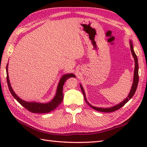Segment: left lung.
<instances>
[{
    "label": "left lung",
    "mask_w": 147,
    "mask_h": 147,
    "mask_svg": "<svg viewBox=\"0 0 147 147\" xmlns=\"http://www.w3.org/2000/svg\"><path fill=\"white\" fill-rule=\"evenodd\" d=\"M130 47H131V52H132V54H133L134 59H135V72H134L133 83V85H132V87H131V91L129 93L128 96H127V97L126 99H124L123 102H121L120 104H119L116 105L114 106V107H110V108H98V107H93V106H92L91 104H89L88 101L86 100V96H85V92H84V90L82 86L80 85L81 89H82V93H83V96H84V98H85V100L86 102V104H88L89 106H90V107H91L92 108H93V109H95V110L97 111H100V112H111L115 111L118 110V109H119L120 108H121L122 107H123V106L125 105L126 103L133 97V96L134 95V94H135V93L136 88H137V86H138V80H139L138 62V59H137V56L135 53V52H134L133 46L131 41H130Z\"/></svg>",
    "instance_id": "left-lung-1"
}]
</instances>
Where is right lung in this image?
Instances as JSON below:
<instances>
[{"instance_id":"1","label":"right lung","mask_w":147,"mask_h":147,"mask_svg":"<svg viewBox=\"0 0 147 147\" xmlns=\"http://www.w3.org/2000/svg\"><path fill=\"white\" fill-rule=\"evenodd\" d=\"M7 65H7V67H6V73H7V82L9 91H10L12 95L14 96V98H16V100L22 106H23V107L26 109L28 111H29L31 112H33V113H48V112H51L52 111L54 110L55 108H57L59 105L62 102V100H63L64 95L63 92H62V90H63V85L64 83L65 82V81L71 77H75V76L72 73L65 74V75L62 76L60 80V82L59 83L57 93H56L55 97L53 98L51 102L47 103V104H42V103L36 102H28L23 100H21L20 98H19V96L16 95V94L14 92L13 90H12L10 82H9V80Z\"/></svg>"}]
</instances>
